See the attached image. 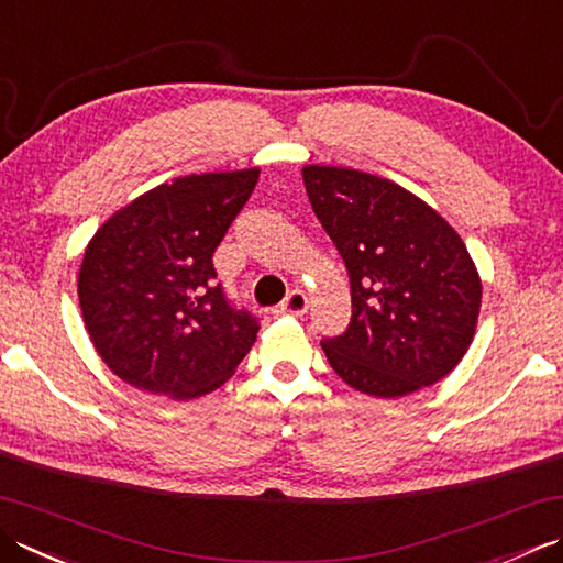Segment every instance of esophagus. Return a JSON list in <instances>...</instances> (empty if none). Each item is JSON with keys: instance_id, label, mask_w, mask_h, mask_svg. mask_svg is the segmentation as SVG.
<instances>
[{"instance_id": "obj_1", "label": "esophagus", "mask_w": 563, "mask_h": 563, "mask_svg": "<svg viewBox=\"0 0 563 563\" xmlns=\"http://www.w3.org/2000/svg\"><path fill=\"white\" fill-rule=\"evenodd\" d=\"M307 307H310V300H307V295L302 290H292L278 307H275V312L300 317V314L307 312Z\"/></svg>"}]
</instances>
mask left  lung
Returning a JSON list of instances; mask_svg holds the SVG:
<instances>
[{
	"label": "left lung",
	"mask_w": 563,
	"mask_h": 563,
	"mask_svg": "<svg viewBox=\"0 0 563 563\" xmlns=\"http://www.w3.org/2000/svg\"><path fill=\"white\" fill-rule=\"evenodd\" d=\"M302 180L351 283L346 332L322 339L336 376L385 400L449 376L481 312L464 241L420 197L378 175L305 165Z\"/></svg>",
	"instance_id": "left-lung-1"
}]
</instances>
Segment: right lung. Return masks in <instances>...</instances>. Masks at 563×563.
Listing matches in <instances>:
<instances>
[{
	"mask_svg": "<svg viewBox=\"0 0 563 563\" xmlns=\"http://www.w3.org/2000/svg\"><path fill=\"white\" fill-rule=\"evenodd\" d=\"M258 173L175 178L97 229L77 297L87 334L114 376L175 400L200 398L234 376L258 319L227 300L212 256Z\"/></svg>",
	"mask_w": 563,
	"mask_h": 563,
	"instance_id": "obj_1",
	"label": "right lung"
}]
</instances>
